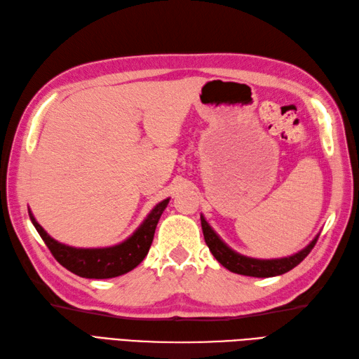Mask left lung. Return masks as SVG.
Wrapping results in <instances>:
<instances>
[{"label":"left lung","mask_w":359,"mask_h":359,"mask_svg":"<svg viewBox=\"0 0 359 359\" xmlns=\"http://www.w3.org/2000/svg\"><path fill=\"white\" fill-rule=\"evenodd\" d=\"M200 220H202V231L203 237L208 248L212 252L222 266L229 269L231 272H236L240 275H248V277H258V278H268L275 277V275L286 273L290 269H294L295 266L302 263L304 258L309 255V252L313 249L318 236H316L309 245H307L302 251L283 257V258H272V260H260V258H251L246 255H241L224 243V241L215 234L214 229L210 226V223L205 220L203 215H200Z\"/></svg>","instance_id":"obj_1"}]
</instances>
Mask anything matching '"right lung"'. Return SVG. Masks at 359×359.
<instances>
[{
    "instance_id": "obj_1",
    "label": "right lung",
    "mask_w": 359,
    "mask_h": 359,
    "mask_svg": "<svg viewBox=\"0 0 359 359\" xmlns=\"http://www.w3.org/2000/svg\"><path fill=\"white\" fill-rule=\"evenodd\" d=\"M168 202L170 198H165L161 203H157L140 226L127 240L110 248H73L62 245L47 234L36 219L33 217L30 210L29 215L33 226L36 228L38 234L44 240L50 252L65 269L82 278H113L133 271L144 260L153 243L157 222H159Z\"/></svg>"
}]
</instances>
